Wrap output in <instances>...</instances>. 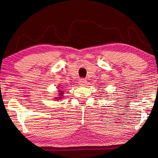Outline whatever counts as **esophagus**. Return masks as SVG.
I'll use <instances>...</instances> for the list:
<instances>
[{
	"mask_svg": "<svg viewBox=\"0 0 158 158\" xmlns=\"http://www.w3.org/2000/svg\"><path fill=\"white\" fill-rule=\"evenodd\" d=\"M85 84H86V80L84 79H79V84L80 85H84Z\"/></svg>",
	"mask_w": 158,
	"mask_h": 158,
	"instance_id": "obj_1",
	"label": "esophagus"
}]
</instances>
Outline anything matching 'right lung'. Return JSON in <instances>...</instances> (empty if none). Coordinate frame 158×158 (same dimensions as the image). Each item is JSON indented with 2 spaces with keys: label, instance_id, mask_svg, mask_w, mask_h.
Wrapping results in <instances>:
<instances>
[{
  "label": "right lung",
  "instance_id": "obj_1",
  "mask_svg": "<svg viewBox=\"0 0 158 158\" xmlns=\"http://www.w3.org/2000/svg\"><path fill=\"white\" fill-rule=\"evenodd\" d=\"M61 87V86H60ZM59 88L58 89V97H55V98H54V100H55V101H58V100H61V99L63 98V96H64V91L62 90V89Z\"/></svg>",
  "mask_w": 158,
  "mask_h": 158
}]
</instances>
